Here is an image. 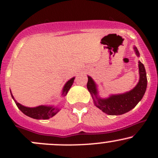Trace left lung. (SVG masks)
I'll return each instance as SVG.
<instances>
[{
  "label": "left lung",
  "instance_id": "obj_1",
  "mask_svg": "<svg viewBox=\"0 0 158 158\" xmlns=\"http://www.w3.org/2000/svg\"><path fill=\"white\" fill-rule=\"evenodd\" d=\"M136 56H139L137 48L134 47ZM139 81L133 89L126 93L111 94L107 98H102L99 96L98 86L91 77L88 76V81L87 84L88 91L91 95L95 106L108 115H121L133 109L142 99L147 87L146 69L144 65L138 61Z\"/></svg>",
  "mask_w": 158,
  "mask_h": 158
}]
</instances>
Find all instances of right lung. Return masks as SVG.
<instances>
[{
  "mask_svg": "<svg viewBox=\"0 0 158 158\" xmlns=\"http://www.w3.org/2000/svg\"><path fill=\"white\" fill-rule=\"evenodd\" d=\"M74 79L75 77L71 78L70 79L65 83V85L63 87L62 90H61V97H64L68 94V90L70 89L72 85H73ZM11 96H12V99L15 101L16 106L19 108L21 112H23L25 115L28 116V117H31V118L36 119H48L51 118V117L55 116L58 112L60 110V108H58L57 106H39L33 107V108H30V107H27L23 106V105L20 104L15 100V98L12 96V92L10 90Z\"/></svg>",
  "mask_w": 158,
  "mask_h": 158,
  "instance_id": "add662e5",
  "label": "right lung"
}]
</instances>
